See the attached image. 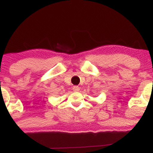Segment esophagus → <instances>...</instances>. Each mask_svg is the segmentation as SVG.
Here are the masks:
<instances>
[{"instance_id": "obj_1", "label": "esophagus", "mask_w": 153, "mask_h": 153, "mask_svg": "<svg viewBox=\"0 0 153 153\" xmlns=\"http://www.w3.org/2000/svg\"><path fill=\"white\" fill-rule=\"evenodd\" d=\"M73 90L74 91H80V87H78V86H73Z\"/></svg>"}]
</instances>
